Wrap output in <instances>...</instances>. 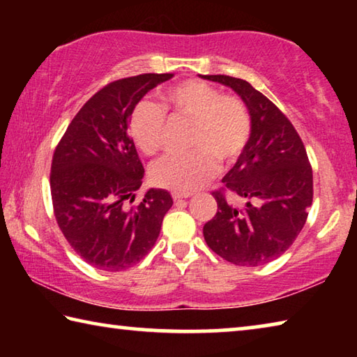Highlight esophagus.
<instances>
[{
  "mask_svg": "<svg viewBox=\"0 0 357 357\" xmlns=\"http://www.w3.org/2000/svg\"><path fill=\"white\" fill-rule=\"evenodd\" d=\"M172 197H173V200L176 202V200H181V198H190L192 193L190 192H173Z\"/></svg>",
  "mask_w": 357,
  "mask_h": 357,
  "instance_id": "1",
  "label": "esophagus"
}]
</instances>
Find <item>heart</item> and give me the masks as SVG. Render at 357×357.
Here are the masks:
<instances>
[{
  "instance_id": "heart-1",
  "label": "heart",
  "mask_w": 357,
  "mask_h": 357,
  "mask_svg": "<svg viewBox=\"0 0 357 357\" xmlns=\"http://www.w3.org/2000/svg\"><path fill=\"white\" fill-rule=\"evenodd\" d=\"M162 107L142 100L129 116V132L144 155H155L164 146L165 112L173 119H189L190 153L167 155L151 168V179L159 187L192 192L217 173V159L223 165L236 162L252 137V116L244 100L198 78L173 84L160 94Z\"/></svg>"
}]
</instances>
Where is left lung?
Instances as JSON below:
<instances>
[{
  "label": "left lung",
  "instance_id": "left-lung-1",
  "mask_svg": "<svg viewBox=\"0 0 357 357\" xmlns=\"http://www.w3.org/2000/svg\"><path fill=\"white\" fill-rule=\"evenodd\" d=\"M234 89L252 116V137L243 155L214 190L217 213L204 223L209 249L236 266H259L285 253L304 228L313 200L307 151L279 107L249 82L202 75ZM227 192L246 202L236 207Z\"/></svg>",
  "mask_w": 357,
  "mask_h": 357
}]
</instances>
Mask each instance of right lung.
<instances>
[{
	"label": "right lung",
	"instance_id": "right-lung-1",
	"mask_svg": "<svg viewBox=\"0 0 357 357\" xmlns=\"http://www.w3.org/2000/svg\"><path fill=\"white\" fill-rule=\"evenodd\" d=\"M173 74L119 78L100 88L66 129L52 159L53 214L72 249L93 268L118 273L153 249L173 200L149 189L135 202L144 168L129 116L149 89Z\"/></svg>",
	"mask_w": 357,
	"mask_h": 357
}]
</instances>
